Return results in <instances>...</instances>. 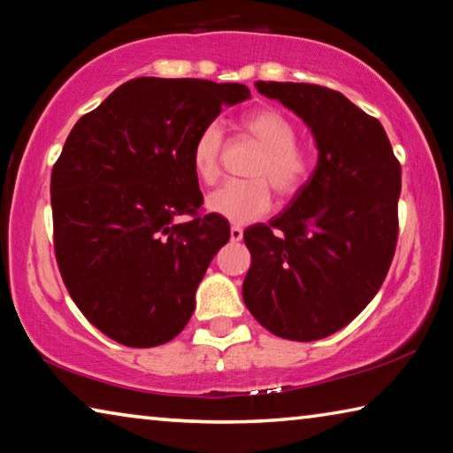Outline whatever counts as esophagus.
<instances>
[{"instance_id":"obj_1","label":"esophagus","mask_w":453,"mask_h":453,"mask_svg":"<svg viewBox=\"0 0 453 453\" xmlns=\"http://www.w3.org/2000/svg\"><path fill=\"white\" fill-rule=\"evenodd\" d=\"M242 237H243L242 227L232 226V229H229V240H232V242H242Z\"/></svg>"}]
</instances>
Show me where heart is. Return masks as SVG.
Here are the masks:
<instances>
[{"label":"heart","instance_id":"b5f03b06","mask_svg":"<svg viewBox=\"0 0 453 453\" xmlns=\"http://www.w3.org/2000/svg\"><path fill=\"white\" fill-rule=\"evenodd\" d=\"M242 127L251 140L262 145L248 167L251 180L227 181L208 196V210L232 224H251L272 208V189L289 197L303 188L311 172L308 151L297 145V129L281 111L259 107L242 118ZM221 126L208 124L199 132L191 150V167L196 178L213 186L221 173Z\"/></svg>","mask_w":453,"mask_h":453}]
</instances>
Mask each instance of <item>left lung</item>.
<instances>
[{"label": "left lung", "instance_id": "8db88e82", "mask_svg": "<svg viewBox=\"0 0 453 453\" xmlns=\"http://www.w3.org/2000/svg\"><path fill=\"white\" fill-rule=\"evenodd\" d=\"M303 119L318 164L289 208L251 226L243 302L273 335L313 342L348 326L378 294L394 259L402 167L386 129L340 91L256 81Z\"/></svg>", "mask_w": 453, "mask_h": 453}]
</instances>
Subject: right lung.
Returning <instances> with one entry per match:
<instances>
[{"label":"right lung","instance_id":"1","mask_svg":"<svg viewBox=\"0 0 453 453\" xmlns=\"http://www.w3.org/2000/svg\"><path fill=\"white\" fill-rule=\"evenodd\" d=\"M242 83L137 78L78 119L51 172L53 245L72 300L99 332L129 348L173 340L196 289L229 240L191 167L202 129ZM189 212L178 225L174 218Z\"/></svg>","mask_w":453,"mask_h":453}]
</instances>
